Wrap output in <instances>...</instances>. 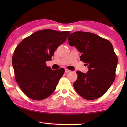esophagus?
Instances as JSON below:
<instances>
[{"label": "esophagus", "mask_w": 127, "mask_h": 127, "mask_svg": "<svg viewBox=\"0 0 127 127\" xmlns=\"http://www.w3.org/2000/svg\"><path fill=\"white\" fill-rule=\"evenodd\" d=\"M70 72V70H69L67 69H65V73H68V72Z\"/></svg>", "instance_id": "obj_1"}]
</instances>
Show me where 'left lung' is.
Listing matches in <instances>:
<instances>
[{
	"label": "left lung",
	"mask_w": 127,
	"mask_h": 127,
	"mask_svg": "<svg viewBox=\"0 0 127 127\" xmlns=\"http://www.w3.org/2000/svg\"><path fill=\"white\" fill-rule=\"evenodd\" d=\"M69 44L82 53L80 60L88 65V71H77L74 83L76 92L87 100L98 99L114 82L118 63L111 43L96 34L76 32L68 36Z\"/></svg>",
	"instance_id": "left-lung-1"
}]
</instances>
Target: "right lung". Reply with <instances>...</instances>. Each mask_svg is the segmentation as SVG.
<instances>
[{
	"label": "right lung",
	"instance_id": "obj_1",
	"mask_svg": "<svg viewBox=\"0 0 127 127\" xmlns=\"http://www.w3.org/2000/svg\"><path fill=\"white\" fill-rule=\"evenodd\" d=\"M69 33L52 29L39 31L23 39L16 48L12 59L16 81L29 98L41 100L56 90L65 70H52L45 62L51 59Z\"/></svg>",
	"mask_w": 127,
	"mask_h": 127
}]
</instances>
